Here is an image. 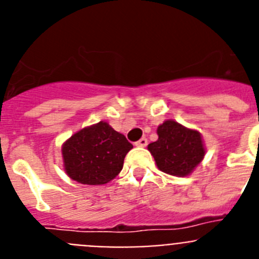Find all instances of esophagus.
<instances>
[{"instance_id": "esophagus-1", "label": "esophagus", "mask_w": 259, "mask_h": 259, "mask_svg": "<svg viewBox=\"0 0 259 259\" xmlns=\"http://www.w3.org/2000/svg\"><path fill=\"white\" fill-rule=\"evenodd\" d=\"M135 145L140 146V148H145V146L148 145V140H146L145 137H143V139H140L139 141H136V143H135Z\"/></svg>"}]
</instances>
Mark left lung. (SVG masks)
Returning <instances> with one entry per match:
<instances>
[{"mask_svg":"<svg viewBox=\"0 0 259 259\" xmlns=\"http://www.w3.org/2000/svg\"><path fill=\"white\" fill-rule=\"evenodd\" d=\"M158 140L148 145L158 168L174 176L189 175L205 155L200 132L166 120L157 130Z\"/></svg>","mask_w":259,"mask_h":259,"instance_id":"1","label":"left lung"}]
</instances>
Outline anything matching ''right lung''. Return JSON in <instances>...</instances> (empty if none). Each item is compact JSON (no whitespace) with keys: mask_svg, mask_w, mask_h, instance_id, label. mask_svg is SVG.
<instances>
[{"mask_svg":"<svg viewBox=\"0 0 259 259\" xmlns=\"http://www.w3.org/2000/svg\"><path fill=\"white\" fill-rule=\"evenodd\" d=\"M132 148L124 135L100 122L83 128L63 144L65 170L81 184H106L122 171L125 154Z\"/></svg>","mask_w":259,"mask_h":259,"instance_id":"right-lung-1","label":"right lung"}]
</instances>
